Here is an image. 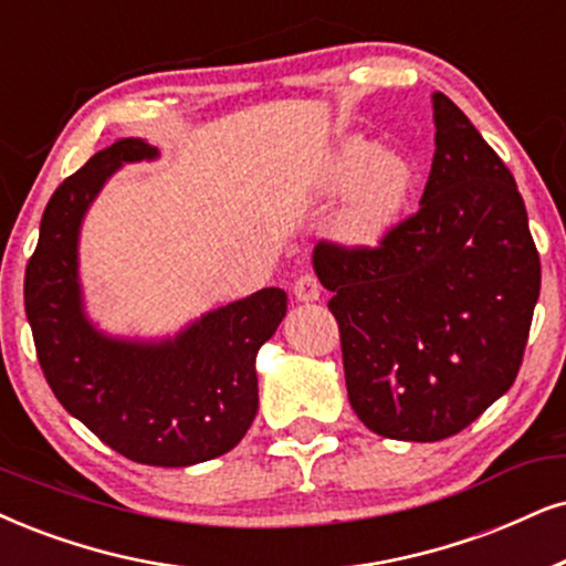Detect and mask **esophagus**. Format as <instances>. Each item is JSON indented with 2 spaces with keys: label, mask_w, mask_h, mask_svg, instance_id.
<instances>
[{
  "label": "esophagus",
  "mask_w": 566,
  "mask_h": 566,
  "mask_svg": "<svg viewBox=\"0 0 566 566\" xmlns=\"http://www.w3.org/2000/svg\"><path fill=\"white\" fill-rule=\"evenodd\" d=\"M295 297L300 300V303H316V300L321 297V284L318 279L313 274H303L295 282Z\"/></svg>",
  "instance_id": "esophagus-1"
}]
</instances>
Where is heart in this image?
I'll list each match as a JSON object with an SVG mask.
<instances>
[{"label": "heart", "instance_id": "obj_1", "mask_svg": "<svg viewBox=\"0 0 566 566\" xmlns=\"http://www.w3.org/2000/svg\"><path fill=\"white\" fill-rule=\"evenodd\" d=\"M326 188L347 192L336 234L355 248L381 242L397 227L415 188V164L399 148H378L363 135H349L334 148Z\"/></svg>", "mask_w": 566, "mask_h": 566}]
</instances>
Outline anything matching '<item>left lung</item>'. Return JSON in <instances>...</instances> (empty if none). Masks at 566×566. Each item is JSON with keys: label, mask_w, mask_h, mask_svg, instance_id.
Listing matches in <instances>:
<instances>
[{"label": "left lung", "mask_w": 566, "mask_h": 566, "mask_svg": "<svg viewBox=\"0 0 566 566\" xmlns=\"http://www.w3.org/2000/svg\"><path fill=\"white\" fill-rule=\"evenodd\" d=\"M433 123L420 209L378 248L313 250L349 405L397 441L460 433L510 391L541 292L512 171L443 93H433Z\"/></svg>", "instance_id": "8db88e82"}]
</instances>
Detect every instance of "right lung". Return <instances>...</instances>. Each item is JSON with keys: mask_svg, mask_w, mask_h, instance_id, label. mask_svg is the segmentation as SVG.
<instances>
[{"mask_svg": "<svg viewBox=\"0 0 566 566\" xmlns=\"http://www.w3.org/2000/svg\"><path fill=\"white\" fill-rule=\"evenodd\" d=\"M159 148L123 138L54 190L25 269L35 353L64 410L127 460L188 468L227 454L259 412L255 355L287 316L279 287L203 313L167 339L112 336L83 305L77 242L91 203L123 164Z\"/></svg>", "mask_w": 566, "mask_h": 566, "instance_id": "add662e5", "label": "right lung"}]
</instances>
